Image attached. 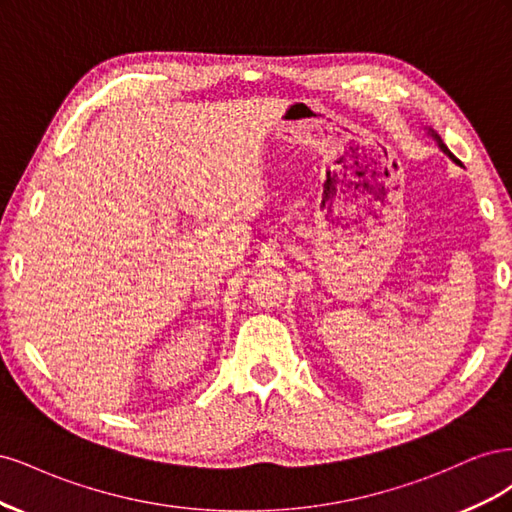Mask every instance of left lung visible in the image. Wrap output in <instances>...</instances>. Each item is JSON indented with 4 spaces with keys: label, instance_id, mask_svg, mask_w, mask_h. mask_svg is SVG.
<instances>
[{
    "label": "left lung",
    "instance_id": "obj_1",
    "mask_svg": "<svg viewBox=\"0 0 512 512\" xmlns=\"http://www.w3.org/2000/svg\"><path fill=\"white\" fill-rule=\"evenodd\" d=\"M425 130H427V134H429V136H431V138H433V141H436V145H438V149H440V151H442V153H446V156H448V158H451V160H453V162H455V164H459V162H457V158H455V156H453V153H451V151H448V147H446V145H444V141H442V138H440V136H438V132H436V130H431V128H425Z\"/></svg>",
    "mask_w": 512,
    "mask_h": 512
}]
</instances>
